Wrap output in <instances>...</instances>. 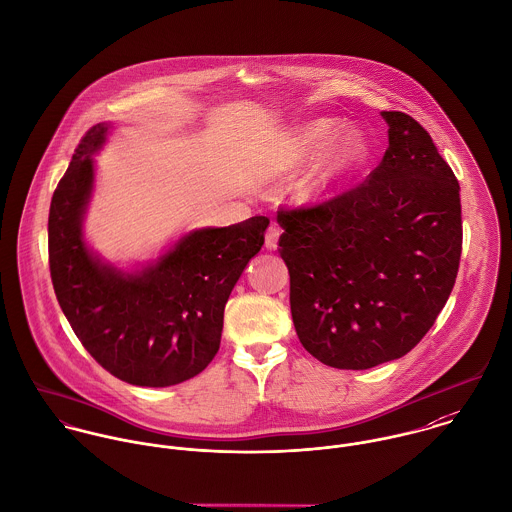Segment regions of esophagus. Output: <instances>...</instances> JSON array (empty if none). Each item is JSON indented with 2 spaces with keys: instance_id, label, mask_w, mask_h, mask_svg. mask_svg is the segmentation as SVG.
<instances>
[{
  "instance_id": "esophagus-1",
  "label": "esophagus",
  "mask_w": 512,
  "mask_h": 512,
  "mask_svg": "<svg viewBox=\"0 0 512 512\" xmlns=\"http://www.w3.org/2000/svg\"><path fill=\"white\" fill-rule=\"evenodd\" d=\"M279 237H281V229L277 225H271L265 233V247L269 251H275L279 247Z\"/></svg>"
}]
</instances>
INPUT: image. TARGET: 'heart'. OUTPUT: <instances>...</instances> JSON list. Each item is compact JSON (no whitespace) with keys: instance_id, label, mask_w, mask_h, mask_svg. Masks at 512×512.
Here are the masks:
<instances>
[{"instance_id":"1","label":"heart","mask_w":512,"mask_h":512,"mask_svg":"<svg viewBox=\"0 0 512 512\" xmlns=\"http://www.w3.org/2000/svg\"><path fill=\"white\" fill-rule=\"evenodd\" d=\"M338 128L340 122L334 118H316L301 126L291 142L285 160L287 168H299L327 150L316 170L299 188L303 200H314L330 192L334 186L354 176L370 158V142L360 128L348 126L342 132H338Z\"/></svg>"}]
</instances>
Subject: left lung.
Masks as SVG:
<instances>
[{
	"label": "left lung",
	"instance_id": "left-lung-1",
	"mask_svg": "<svg viewBox=\"0 0 512 512\" xmlns=\"http://www.w3.org/2000/svg\"><path fill=\"white\" fill-rule=\"evenodd\" d=\"M388 150L364 184L279 209L301 344L340 370L406 356L445 307L459 271V182L429 132L384 110Z\"/></svg>",
	"mask_w": 512,
	"mask_h": 512
}]
</instances>
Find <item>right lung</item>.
Instances as JSON below:
<instances>
[{
    "mask_svg": "<svg viewBox=\"0 0 512 512\" xmlns=\"http://www.w3.org/2000/svg\"><path fill=\"white\" fill-rule=\"evenodd\" d=\"M108 128L101 122L81 138L53 194L51 281L77 338L106 372L132 386L166 388L198 376L217 354L223 308L261 251L269 219L190 231L134 273L106 265L83 239V217L95 182L93 154Z\"/></svg>",
    "mask_w": 512,
    "mask_h": 512,
    "instance_id": "1",
    "label": "right lung"
}]
</instances>
